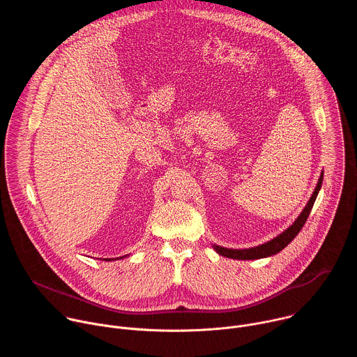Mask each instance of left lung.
<instances>
[{"mask_svg": "<svg viewBox=\"0 0 357 357\" xmlns=\"http://www.w3.org/2000/svg\"><path fill=\"white\" fill-rule=\"evenodd\" d=\"M322 179H324V175L319 176L318 185H317L310 202L307 203V206H305L302 213L298 216V219L285 231H282L275 238H273V240H270V241H267L261 245L252 247V248H244V250H233V248H226V247H220V245H213V248L216 250V252L220 254V256L227 257V259H234V260H257V259H264V257L274 256V254L280 252L282 248H285L295 238V236L301 231L305 222H307V219H308V216L312 211L315 199L319 193V189L322 186Z\"/></svg>", "mask_w": 357, "mask_h": 357, "instance_id": "1", "label": "left lung"}]
</instances>
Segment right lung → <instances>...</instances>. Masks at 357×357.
Here are the masks:
<instances>
[{"label":"right lung","instance_id":"1","mask_svg":"<svg viewBox=\"0 0 357 357\" xmlns=\"http://www.w3.org/2000/svg\"><path fill=\"white\" fill-rule=\"evenodd\" d=\"M124 257H126V256H124ZM120 259H123V257H120ZM105 260H106V261H112L113 259H105ZM114 260H116V259H114ZM117 260H119V259H117Z\"/></svg>","mask_w":357,"mask_h":357}]
</instances>
